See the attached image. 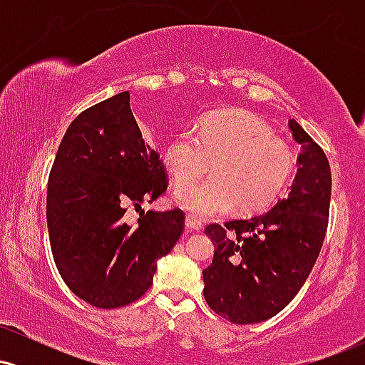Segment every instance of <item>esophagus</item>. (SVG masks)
<instances>
[{"mask_svg": "<svg viewBox=\"0 0 365 365\" xmlns=\"http://www.w3.org/2000/svg\"><path fill=\"white\" fill-rule=\"evenodd\" d=\"M185 226H187L188 230H195V232H197V230L202 228V225H200V221L197 220V217H194V216H187V217H185Z\"/></svg>", "mask_w": 365, "mask_h": 365, "instance_id": "obj_1", "label": "esophagus"}]
</instances>
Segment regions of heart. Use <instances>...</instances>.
<instances>
[{
	"instance_id": "1",
	"label": "heart",
	"mask_w": 365,
	"mask_h": 365,
	"mask_svg": "<svg viewBox=\"0 0 365 365\" xmlns=\"http://www.w3.org/2000/svg\"><path fill=\"white\" fill-rule=\"evenodd\" d=\"M163 161L180 183L175 188L177 202L199 217L225 215L233 207L244 215L262 211L282 195L295 171L290 145L245 110L204 116L195 135L180 132L168 142ZM209 162L211 179L187 182L205 173Z\"/></svg>"
}]
</instances>
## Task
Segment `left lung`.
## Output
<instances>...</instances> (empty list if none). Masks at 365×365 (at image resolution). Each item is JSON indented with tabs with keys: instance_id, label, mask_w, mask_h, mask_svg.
Returning <instances> with one entry per match:
<instances>
[{
	"instance_id": "left-lung-1",
	"label": "left lung",
	"mask_w": 365,
	"mask_h": 365,
	"mask_svg": "<svg viewBox=\"0 0 365 365\" xmlns=\"http://www.w3.org/2000/svg\"><path fill=\"white\" fill-rule=\"evenodd\" d=\"M288 127L302 148L290 194L262 215L206 226L216 250L202 271L204 299L235 324L262 322L283 311L311 274L324 242L328 158L295 120Z\"/></svg>"
}]
</instances>
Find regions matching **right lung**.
Masks as SVG:
<instances>
[{"label": "right lung", "instance_id": "1", "mask_svg": "<svg viewBox=\"0 0 365 365\" xmlns=\"http://www.w3.org/2000/svg\"><path fill=\"white\" fill-rule=\"evenodd\" d=\"M166 177L159 154L142 139L128 91L70 123L49 173L46 217L54 264L78 299L116 309L149 290L185 215L148 211L132 223L125 212L156 200Z\"/></svg>", "mask_w": 365, "mask_h": 365}]
</instances>
